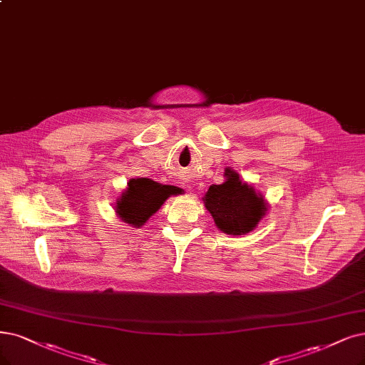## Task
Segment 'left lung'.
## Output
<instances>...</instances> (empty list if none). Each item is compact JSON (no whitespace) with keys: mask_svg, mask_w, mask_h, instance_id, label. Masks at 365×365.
<instances>
[{"mask_svg":"<svg viewBox=\"0 0 365 365\" xmlns=\"http://www.w3.org/2000/svg\"><path fill=\"white\" fill-rule=\"evenodd\" d=\"M225 178L224 183L209 187L205 206L221 232L245 235L263 218L266 203L254 187L240 182L237 173L227 170Z\"/></svg>","mask_w":365,"mask_h":365,"instance_id":"obj_1","label":"left lung"}]
</instances>
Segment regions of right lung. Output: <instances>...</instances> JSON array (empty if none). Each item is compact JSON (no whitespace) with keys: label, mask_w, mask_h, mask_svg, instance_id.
<instances>
[{"label":"right lung","mask_w":365,"mask_h":365,"mask_svg":"<svg viewBox=\"0 0 365 365\" xmlns=\"http://www.w3.org/2000/svg\"><path fill=\"white\" fill-rule=\"evenodd\" d=\"M171 194L173 190L167 185H159L145 178L132 179L128 190L117 201L115 210L125 222L141 227Z\"/></svg>","instance_id":"add662e5"}]
</instances>
